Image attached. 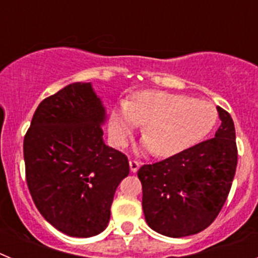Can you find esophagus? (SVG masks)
Returning <instances> with one entry per match:
<instances>
[{"mask_svg":"<svg viewBox=\"0 0 258 258\" xmlns=\"http://www.w3.org/2000/svg\"><path fill=\"white\" fill-rule=\"evenodd\" d=\"M129 166H131V170L133 173H136L137 170L140 169V163L137 160H131L129 161Z\"/></svg>","mask_w":258,"mask_h":258,"instance_id":"esophagus-1","label":"esophagus"}]
</instances>
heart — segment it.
<instances>
[{"instance_id":"b5f03b06","label":"heart","mask_w":258,"mask_h":258,"mask_svg":"<svg viewBox=\"0 0 258 258\" xmlns=\"http://www.w3.org/2000/svg\"><path fill=\"white\" fill-rule=\"evenodd\" d=\"M217 122L213 104L184 94L143 90L122 102L109 117V136L124 146L138 125H143L145 149L169 157L208 136Z\"/></svg>"}]
</instances>
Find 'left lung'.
I'll list each match as a JSON object with an SVG mask.
<instances>
[{"mask_svg":"<svg viewBox=\"0 0 258 258\" xmlns=\"http://www.w3.org/2000/svg\"><path fill=\"white\" fill-rule=\"evenodd\" d=\"M217 111L221 125L214 138L138 170L146 222L159 234H198L216 220L226 202L238 149L231 116L221 107Z\"/></svg>","mask_w":258,"mask_h":258,"instance_id":"1","label":"left lung"}]
</instances>
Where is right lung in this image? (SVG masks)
Segmentation results:
<instances>
[{
    "label": "right lung",
    "instance_id": "1",
    "mask_svg": "<svg viewBox=\"0 0 258 258\" xmlns=\"http://www.w3.org/2000/svg\"><path fill=\"white\" fill-rule=\"evenodd\" d=\"M106 108L90 83H74L38 104L24 137L29 192L42 217L66 235L90 238L108 225L122 152L103 141Z\"/></svg>",
    "mask_w": 258,
    "mask_h": 258
}]
</instances>
